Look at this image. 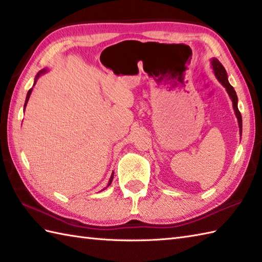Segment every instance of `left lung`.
Masks as SVG:
<instances>
[{
	"label": "left lung",
	"mask_w": 262,
	"mask_h": 262,
	"mask_svg": "<svg viewBox=\"0 0 262 262\" xmlns=\"http://www.w3.org/2000/svg\"><path fill=\"white\" fill-rule=\"evenodd\" d=\"M210 64H211V69H213V71H214V74L216 76V79L219 80L221 84L225 88L227 94H229L230 99L232 100L233 109H234V114L236 116L237 122H238V128H240V135H242V116H241V113L238 111V108H237V96H236V92L234 90V88H233L230 84L229 79H227L226 70L224 69V66L222 65V63L220 62L219 59L215 58V57L211 58Z\"/></svg>",
	"instance_id": "obj_1"
}]
</instances>
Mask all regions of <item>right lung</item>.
I'll return each instance as SVG.
<instances>
[{
    "label": "right lung",
    "instance_id": "right-lung-1",
    "mask_svg": "<svg viewBox=\"0 0 262 262\" xmlns=\"http://www.w3.org/2000/svg\"><path fill=\"white\" fill-rule=\"evenodd\" d=\"M47 69H43V70H41V71H39L38 72V74L36 75V77H35V82H33V86H35V84H36V82H37V80L39 79V77H40L42 74H45V73H47ZM31 92H32V88L30 89L29 91H28V93H27V98H26V102H25V105H24V110H26V107H27V103H28V100H29V98H30V94H31ZM113 179H114V172H113V174H111V177H110V179H109V182H108V186L107 187H109L110 185H111V182H113Z\"/></svg>",
    "mask_w": 262,
    "mask_h": 262
}]
</instances>
